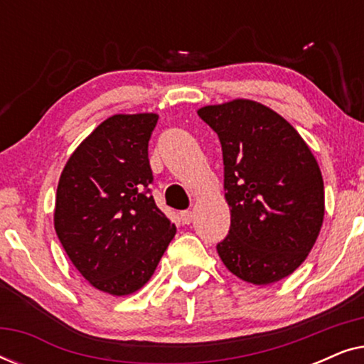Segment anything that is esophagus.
I'll list each match as a JSON object with an SVG mask.
<instances>
[{"label": "esophagus", "mask_w": 364, "mask_h": 364, "mask_svg": "<svg viewBox=\"0 0 364 364\" xmlns=\"http://www.w3.org/2000/svg\"><path fill=\"white\" fill-rule=\"evenodd\" d=\"M181 220H182L183 225H188V223H191V222L193 220V212H191V210H183V212L181 213Z\"/></svg>", "instance_id": "1"}]
</instances>
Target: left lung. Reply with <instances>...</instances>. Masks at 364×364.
<instances>
[{"instance_id":"obj_1","label":"left lung","mask_w":364,"mask_h":364,"mask_svg":"<svg viewBox=\"0 0 364 364\" xmlns=\"http://www.w3.org/2000/svg\"><path fill=\"white\" fill-rule=\"evenodd\" d=\"M217 132L230 230L217 243L233 275L268 285L296 270L315 245L325 215L316 159L290 122L247 99L197 111Z\"/></svg>"}]
</instances>
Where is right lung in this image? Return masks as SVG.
<instances>
[{"mask_svg":"<svg viewBox=\"0 0 364 364\" xmlns=\"http://www.w3.org/2000/svg\"><path fill=\"white\" fill-rule=\"evenodd\" d=\"M157 119H106L69 157L58 183L59 242L79 273L109 295H129L146 285L176 235L149 188V141Z\"/></svg>","mask_w":364,"mask_h":364,"instance_id":"1","label":"right lung"}]
</instances>
